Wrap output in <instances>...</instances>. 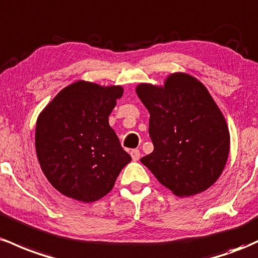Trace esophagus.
Wrapping results in <instances>:
<instances>
[{"label":"esophagus","mask_w":258,"mask_h":258,"mask_svg":"<svg viewBox=\"0 0 258 258\" xmlns=\"http://www.w3.org/2000/svg\"><path fill=\"white\" fill-rule=\"evenodd\" d=\"M130 155H132V158L134 161H139L140 160V156H141V153H140V151H139V150H132V152H130Z\"/></svg>","instance_id":"obj_1"}]
</instances>
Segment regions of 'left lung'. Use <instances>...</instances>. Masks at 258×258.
I'll list each match as a JSON object with an SVG mask.
<instances>
[{
  "mask_svg": "<svg viewBox=\"0 0 258 258\" xmlns=\"http://www.w3.org/2000/svg\"><path fill=\"white\" fill-rule=\"evenodd\" d=\"M150 112L153 151L141 162L176 196H191L219 178L229 153V132L207 89L194 77L175 73L163 88H137Z\"/></svg>",
  "mask_w": 258,
  "mask_h": 258,
  "instance_id": "8db88e82",
  "label": "left lung"
}]
</instances>
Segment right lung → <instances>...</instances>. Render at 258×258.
<instances>
[{
  "label": "right lung",
  "mask_w": 258,
  "mask_h": 258,
  "mask_svg": "<svg viewBox=\"0 0 258 258\" xmlns=\"http://www.w3.org/2000/svg\"><path fill=\"white\" fill-rule=\"evenodd\" d=\"M121 95L120 86L77 82L39 115L37 160L52 186L64 196L97 201L111 191L120 170L132 161L108 124Z\"/></svg>",
  "instance_id": "1"
}]
</instances>
